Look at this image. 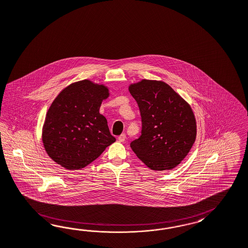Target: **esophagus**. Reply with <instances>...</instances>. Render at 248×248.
I'll return each instance as SVG.
<instances>
[{"label":"esophagus","instance_id":"obj_1","mask_svg":"<svg viewBox=\"0 0 248 248\" xmlns=\"http://www.w3.org/2000/svg\"><path fill=\"white\" fill-rule=\"evenodd\" d=\"M125 139H126V135H124V134H122V135L118 136V141L119 142H124Z\"/></svg>","mask_w":248,"mask_h":248}]
</instances>
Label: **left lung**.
<instances>
[{
  "mask_svg": "<svg viewBox=\"0 0 248 248\" xmlns=\"http://www.w3.org/2000/svg\"><path fill=\"white\" fill-rule=\"evenodd\" d=\"M142 116V135L130 146L154 171L171 170L187 155L196 137V120L187 102L157 80L130 83Z\"/></svg>",
  "mask_w": 248,
  "mask_h": 248,
  "instance_id": "left-lung-1",
  "label": "left lung"
}]
</instances>
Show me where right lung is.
Instances as JSON below:
<instances>
[{
  "instance_id": "add662e5",
  "label": "right lung",
  "mask_w": 248,
  "mask_h": 248,
  "mask_svg": "<svg viewBox=\"0 0 248 248\" xmlns=\"http://www.w3.org/2000/svg\"><path fill=\"white\" fill-rule=\"evenodd\" d=\"M110 96L104 83L84 79L69 84L50 105L42 129L46 154L68 170H81L116 140L99 113Z\"/></svg>"
}]
</instances>
